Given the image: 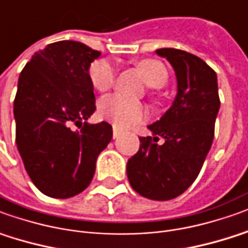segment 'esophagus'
I'll return each instance as SVG.
<instances>
[{"mask_svg": "<svg viewBox=\"0 0 248 248\" xmlns=\"http://www.w3.org/2000/svg\"><path fill=\"white\" fill-rule=\"evenodd\" d=\"M120 135H121V129L113 127V139H117V138H119Z\"/></svg>", "mask_w": 248, "mask_h": 248, "instance_id": "obj_1", "label": "esophagus"}]
</instances>
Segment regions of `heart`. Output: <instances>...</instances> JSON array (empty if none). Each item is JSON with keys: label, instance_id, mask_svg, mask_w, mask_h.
I'll return each instance as SVG.
<instances>
[{"label": "heart", "instance_id": "b5f03b06", "mask_svg": "<svg viewBox=\"0 0 248 248\" xmlns=\"http://www.w3.org/2000/svg\"><path fill=\"white\" fill-rule=\"evenodd\" d=\"M136 67L144 82L154 89L162 88L169 79L166 66L158 59H141L136 63ZM114 77V66L107 59H97L89 67V79L98 92H107L112 88ZM98 113L116 127L127 128L144 120L147 112L140 102L129 101L119 94H108L98 102Z\"/></svg>", "mask_w": 248, "mask_h": 248}]
</instances>
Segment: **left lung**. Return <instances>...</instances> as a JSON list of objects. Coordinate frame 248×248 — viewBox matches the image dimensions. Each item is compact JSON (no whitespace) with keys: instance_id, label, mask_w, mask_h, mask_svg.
Wrapping results in <instances>:
<instances>
[{"instance_id":"obj_1","label":"left lung","mask_w":248,"mask_h":248,"mask_svg":"<svg viewBox=\"0 0 248 248\" xmlns=\"http://www.w3.org/2000/svg\"><path fill=\"white\" fill-rule=\"evenodd\" d=\"M156 54L174 67L178 93L171 108L139 138V151L128 159V181L135 192L156 201L178 197L194 182L215 136L220 108L217 77L199 56L182 49L160 48ZM160 137L165 143H157Z\"/></svg>"}]
</instances>
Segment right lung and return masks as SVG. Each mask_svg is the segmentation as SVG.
Wrapping results in <instances>:
<instances>
[{
  "instance_id": "1",
  "label": "right lung",
  "mask_w": 248,
  "mask_h": 248,
  "mask_svg": "<svg viewBox=\"0 0 248 248\" xmlns=\"http://www.w3.org/2000/svg\"><path fill=\"white\" fill-rule=\"evenodd\" d=\"M100 55L74 40L51 43L32 56L18 78L13 107L17 148L32 182L49 197L83 192L98 155L112 140L110 124L86 123L95 110L89 67Z\"/></svg>"
}]
</instances>
